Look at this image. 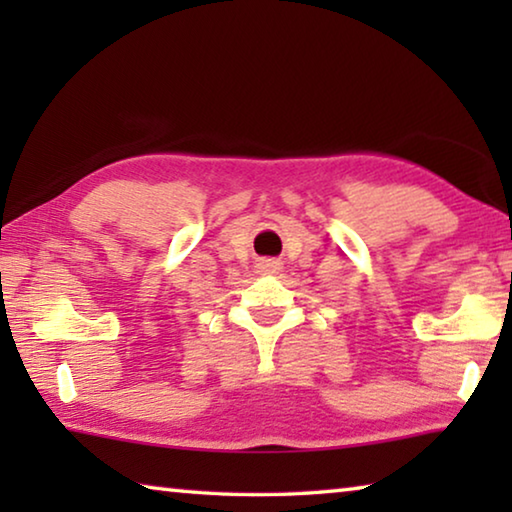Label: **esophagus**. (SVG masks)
Listing matches in <instances>:
<instances>
[{"label":"esophagus","mask_w":512,"mask_h":512,"mask_svg":"<svg viewBox=\"0 0 512 512\" xmlns=\"http://www.w3.org/2000/svg\"><path fill=\"white\" fill-rule=\"evenodd\" d=\"M282 268V264H280V259H273V257H268V259H262V262H259V271L262 273H277Z\"/></svg>","instance_id":"34e87169"}]
</instances>
